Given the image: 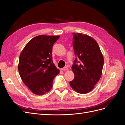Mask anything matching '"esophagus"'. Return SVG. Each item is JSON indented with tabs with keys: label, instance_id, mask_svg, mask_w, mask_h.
Returning <instances> with one entry per match:
<instances>
[{
	"label": "esophagus",
	"instance_id": "esophagus-1",
	"mask_svg": "<svg viewBox=\"0 0 125 125\" xmlns=\"http://www.w3.org/2000/svg\"><path fill=\"white\" fill-rule=\"evenodd\" d=\"M62 71H67L69 70V69L67 68V67H63V68H62V69H61Z\"/></svg>",
	"mask_w": 125,
	"mask_h": 125
}]
</instances>
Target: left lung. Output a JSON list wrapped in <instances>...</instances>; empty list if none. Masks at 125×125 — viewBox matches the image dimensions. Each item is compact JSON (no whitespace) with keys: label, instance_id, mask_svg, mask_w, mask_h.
Here are the masks:
<instances>
[{"label":"left lung","instance_id":"obj_1","mask_svg":"<svg viewBox=\"0 0 125 125\" xmlns=\"http://www.w3.org/2000/svg\"><path fill=\"white\" fill-rule=\"evenodd\" d=\"M74 60L72 70L74 78L70 85L74 91L81 94L91 92L102 75L104 58L99 45L93 38L86 34L72 33Z\"/></svg>","mask_w":125,"mask_h":125}]
</instances>
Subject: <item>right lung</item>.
Segmentation results:
<instances>
[{"label":"right lung","instance_id":"right-lung-1","mask_svg":"<svg viewBox=\"0 0 125 125\" xmlns=\"http://www.w3.org/2000/svg\"><path fill=\"white\" fill-rule=\"evenodd\" d=\"M60 36L40 35L32 39L21 52L18 71L21 80L36 95H43L53 86L60 71L53 63L52 47Z\"/></svg>","mask_w":125,"mask_h":125}]
</instances>
